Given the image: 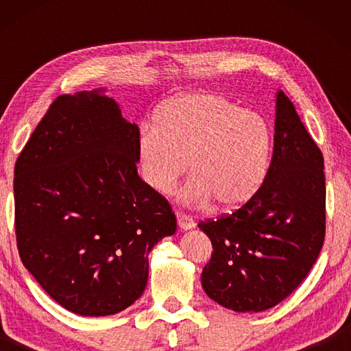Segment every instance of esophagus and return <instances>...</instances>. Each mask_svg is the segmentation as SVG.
<instances>
[{
  "instance_id": "34e87169",
  "label": "esophagus",
  "mask_w": 351,
  "mask_h": 351,
  "mask_svg": "<svg viewBox=\"0 0 351 351\" xmlns=\"http://www.w3.org/2000/svg\"><path fill=\"white\" fill-rule=\"evenodd\" d=\"M177 223H179L180 230H184V232H186V230L195 228V220L191 219L190 215L182 214V213H177Z\"/></svg>"
}]
</instances>
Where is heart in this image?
I'll return each mask as SVG.
<instances>
[{
	"label": "heart",
	"instance_id": "obj_1",
	"mask_svg": "<svg viewBox=\"0 0 351 351\" xmlns=\"http://www.w3.org/2000/svg\"><path fill=\"white\" fill-rule=\"evenodd\" d=\"M271 155V129L256 110L213 93L180 95L155 114V128L137 141L141 177L153 193L169 196L190 166L180 190L184 204L237 209L261 190Z\"/></svg>",
	"mask_w": 351,
	"mask_h": 351
}]
</instances>
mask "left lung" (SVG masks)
Masks as SVG:
<instances>
[{
  "label": "left lung",
  "instance_id": "8db88e82",
  "mask_svg": "<svg viewBox=\"0 0 351 351\" xmlns=\"http://www.w3.org/2000/svg\"><path fill=\"white\" fill-rule=\"evenodd\" d=\"M275 147L261 190L233 214L201 222L213 256L201 273L209 299L238 313L285 300L324 241V160L294 105L276 93Z\"/></svg>",
  "mask_w": 351,
  "mask_h": 351
}]
</instances>
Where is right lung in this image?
Wrapping results in <instances>:
<instances>
[{"label":"right lung","instance_id":"obj_1","mask_svg":"<svg viewBox=\"0 0 351 351\" xmlns=\"http://www.w3.org/2000/svg\"><path fill=\"white\" fill-rule=\"evenodd\" d=\"M105 93L57 97L14 167L22 263L81 316L132 305L145 291L148 254L177 228L169 203L137 174L138 126Z\"/></svg>","mask_w":351,"mask_h":351}]
</instances>
